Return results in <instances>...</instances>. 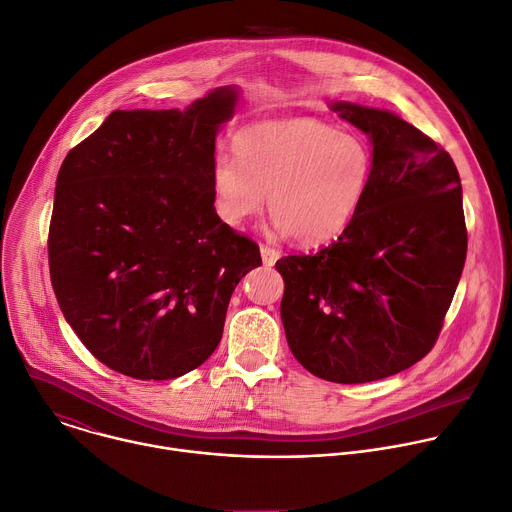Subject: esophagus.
Segmentation results:
<instances>
[{
  "label": "esophagus",
  "instance_id": "1",
  "mask_svg": "<svg viewBox=\"0 0 512 512\" xmlns=\"http://www.w3.org/2000/svg\"><path fill=\"white\" fill-rule=\"evenodd\" d=\"M260 254H262V262H264L266 266H272V264L278 260V256H280V252L274 250V248H270L268 244H262V246H260Z\"/></svg>",
  "mask_w": 512,
  "mask_h": 512
}]
</instances>
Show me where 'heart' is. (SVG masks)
Segmentation results:
<instances>
[{
    "label": "heart",
    "mask_w": 512,
    "mask_h": 512,
    "mask_svg": "<svg viewBox=\"0 0 512 512\" xmlns=\"http://www.w3.org/2000/svg\"><path fill=\"white\" fill-rule=\"evenodd\" d=\"M234 152L236 160L219 156L211 168L221 221L244 225L268 195L274 230L305 246L344 234L374 177V150L362 134L309 118L248 126L236 134Z\"/></svg>",
    "instance_id": "b5f03b06"
}]
</instances>
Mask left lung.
Returning a JSON list of instances; mask_svg holds the SVG:
<instances>
[{
	"label": "left lung",
	"mask_w": 512,
	"mask_h": 512,
	"mask_svg": "<svg viewBox=\"0 0 512 512\" xmlns=\"http://www.w3.org/2000/svg\"><path fill=\"white\" fill-rule=\"evenodd\" d=\"M370 136L368 197L329 246L285 256L280 317L293 356L339 384L403 372L435 346L466 262L462 183L451 156L390 111L337 101Z\"/></svg>",
	"instance_id": "8db88e82"
}]
</instances>
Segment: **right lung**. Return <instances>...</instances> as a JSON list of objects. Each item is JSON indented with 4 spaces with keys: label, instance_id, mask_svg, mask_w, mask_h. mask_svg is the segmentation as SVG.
Here are the masks:
<instances>
[{
    "label": "right lung",
    "instance_id": "add662e5",
    "mask_svg": "<svg viewBox=\"0 0 512 512\" xmlns=\"http://www.w3.org/2000/svg\"><path fill=\"white\" fill-rule=\"evenodd\" d=\"M234 87L187 109L111 111L65 158L48 230L50 280L83 346L107 368L170 380L217 348L254 240L213 207L215 136Z\"/></svg>",
    "mask_w": 512,
    "mask_h": 512
}]
</instances>
